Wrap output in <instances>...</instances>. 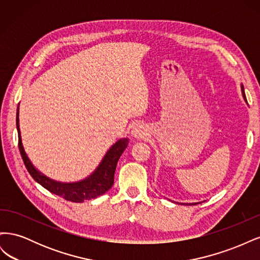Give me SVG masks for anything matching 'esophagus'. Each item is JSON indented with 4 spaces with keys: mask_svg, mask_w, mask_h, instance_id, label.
<instances>
[{
    "mask_svg": "<svg viewBox=\"0 0 260 260\" xmlns=\"http://www.w3.org/2000/svg\"><path fill=\"white\" fill-rule=\"evenodd\" d=\"M147 135H148V130L144 123H137L133 125V128L131 130V136L135 139L137 140L145 139Z\"/></svg>",
    "mask_w": 260,
    "mask_h": 260,
    "instance_id": "34e87169",
    "label": "esophagus"
}]
</instances>
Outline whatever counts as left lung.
<instances>
[{
	"instance_id": "1",
	"label": "left lung",
	"mask_w": 260,
	"mask_h": 260,
	"mask_svg": "<svg viewBox=\"0 0 260 260\" xmlns=\"http://www.w3.org/2000/svg\"><path fill=\"white\" fill-rule=\"evenodd\" d=\"M241 90H242L243 99H244V101H245L246 103H247L246 96H245V92H244V86H243V84H241ZM199 203H200V202H199ZM199 203H178V202H177V204H180V205H196V204H199Z\"/></svg>"
}]
</instances>
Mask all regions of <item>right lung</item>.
Here are the masks:
<instances>
[{"mask_svg":"<svg viewBox=\"0 0 260 260\" xmlns=\"http://www.w3.org/2000/svg\"><path fill=\"white\" fill-rule=\"evenodd\" d=\"M16 125L18 132L19 151L23 164H25L31 177L51 193L75 203H82L84 201L96 199L99 196L106 193L113 186L117 162L129 144L128 138L119 139L116 143L109 147L103 158H102L101 162L99 164V166L92 174H90L84 179L75 181V182H61V181L53 180L50 177L42 174L40 170L35 167V165L29 159L27 153L25 152V148H23L21 140V133L19 128V104L16 114Z\"/></svg>","mask_w":260,"mask_h":260,"instance_id":"add662e5","label":"right lung"}]
</instances>
